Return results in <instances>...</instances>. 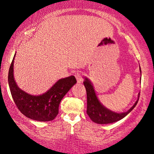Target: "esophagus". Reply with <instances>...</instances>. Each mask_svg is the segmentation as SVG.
I'll list each match as a JSON object with an SVG mask.
<instances>
[{
  "instance_id": "1",
  "label": "esophagus",
  "mask_w": 154,
  "mask_h": 154,
  "mask_svg": "<svg viewBox=\"0 0 154 154\" xmlns=\"http://www.w3.org/2000/svg\"><path fill=\"white\" fill-rule=\"evenodd\" d=\"M75 76L76 78L78 83H80L83 81V73L81 71H77L76 73H75Z\"/></svg>"
}]
</instances>
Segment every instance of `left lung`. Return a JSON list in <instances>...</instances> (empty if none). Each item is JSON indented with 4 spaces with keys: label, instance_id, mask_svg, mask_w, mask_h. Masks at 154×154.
Wrapping results in <instances>:
<instances>
[{
    "label": "left lung",
    "instance_id": "obj_1",
    "mask_svg": "<svg viewBox=\"0 0 154 154\" xmlns=\"http://www.w3.org/2000/svg\"><path fill=\"white\" fill-rule=\"evenodd\" d=\"M83 84L85 87L86 92H87V113L90 119L97 124L112 123L123 119L135 107L140 97V93H139L138 100L127 112L116 113L106 109L101 104L97 97L91 82L87 78H85Z\"/></svg>",
    "mask_w": 154,
    "mask_h": 154
}]
</instances>
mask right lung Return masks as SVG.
Instances as JSON below:
<instances>
[{"mask_svg": "<svg viewBox=\"0 0 154 154\" xmlns=\"http://www.w3.org/2000/svg\"><path fill=\"white\" fill-rule=\"evenodd\" d=\"M13 60L8 72V83L14 103L22 114L38 121H50L59 113V106L62 98L76 83L75 76L71 75L60 79L49 90L40 95H31L18 88L13 75Z\"/></svg>", "mask_w": 154, "mask_h": 154, "instance_id": "add662e5", "label": "right lung"}]
</instances>
